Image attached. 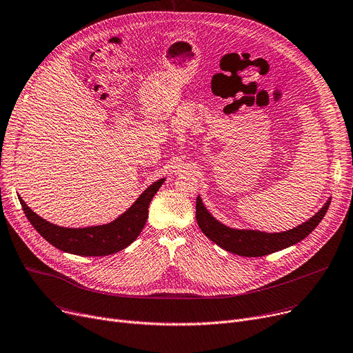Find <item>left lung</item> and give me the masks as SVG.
<instances>
[{
	"label": "left lung",
	"mask_w": 353,
	"mask_h": 353,
	"mask_svg": "<svg viewBox=\"0 0 353 353\" xmlns=\"http://www.w3.org/2000/svg\"><path fill=\"white\" fill-rule=\"evenodd\" d=\"M329 205L330 200L325 203V206L316 214L310 217L307 221H305L303 225L296 226L294 229L281 233H266L261 230H239L225 226L208 212L205 205H203L200 196H197L196 220L201 232L221 249L239 256L259 257L270 254L273 252H279L301 242V240H303L321 223V220L327 212Z\"/></svg>",
	"instance_id": "left-lung-1"
}]
</instances>
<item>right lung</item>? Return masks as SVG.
I'll list each match as a JSON object with an SVG mask.
<instances>
[{
	"label": "right lung",
	"instance_id": "1",
	"mask_svg": "<svg viewBox=\"0 0 353 353\" xmlns=\"http://www.w3.org/2000/svg\"><path fill=\"white\" fill-rule=\"evenodd\" d=\"M164 180L154 181L140 194L132 208H128L114 221L101 226L83 229L61 228L35 214L21 197L20 203L34 229L54 248L79 256H107L125 249L137 239L147 221L148 205Z\"/></svg>",
	"mask_w": 353,
	"mask_h": 353
}]
</instances>
